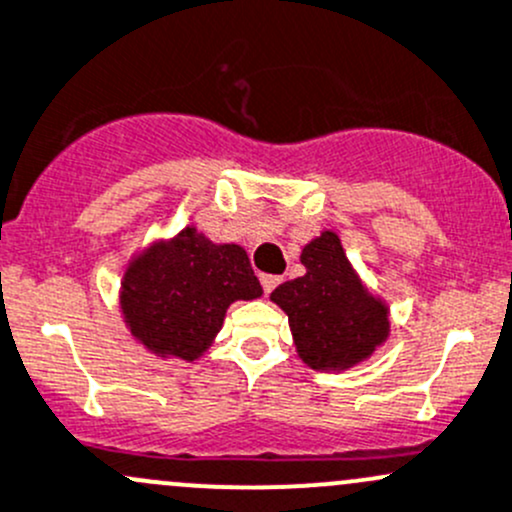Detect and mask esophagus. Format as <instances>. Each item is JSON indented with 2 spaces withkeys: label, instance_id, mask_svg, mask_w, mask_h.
Segmentation results:
<instances>
[{
  "label": "esophagus",
  "instance_id": "obj_1",
  "mask_svg": "<svg viewBox=\"0 0 512 512\" xmlns=\"http://www.w3.org/2000/svg\"><path fill=\"white\" fill-rule=\"evenodd\" d=\"M260 284H262V289H265V294H270L272 289L279 284V277H274V274H260Z\"/></svg>",
  "mask_w": 512,
  "mask_h": 512
}]
</instances>
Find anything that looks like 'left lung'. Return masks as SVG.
Here are the masks:
<instances>
[{
  "label": "left lung",
  "mask_w": 512,
  "mask_h": 512,
  "mask_svg": "<svg viewBox=\"0 0 512 512\" xmlns=\"http://www.w3.org/2000/svg\"><path fill=\"white\" fill-rule=\"evenodd\" d=\"M304 277L279 284L272 301L289 316L299 358L314 370H346L390 333L387 306L353 272L341 240L324 230L301 250Z\"/></svg>",
  "instance_id": "8db88e82"
}]
</instances>
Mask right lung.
Wrapping results in <instances>:
<instances>
[{
	"label": "right lung",
	"mask_w": 512,
	"mask_h": 512,
	"mask_svg": "<svg viewBox=\"0 0 512 512\" xmlns=\"http://www.w3.org/2000/svg\"><path fill=\"white\" fill-rule=\"evenodd\" d=\"M262 297V287L240 245H215L184 228L129 262L122 282V314L152 353L196 360L220 331L238 299Z\"/></svg>",
	"instance_id": "right-lung-1"
}]
</instances>
